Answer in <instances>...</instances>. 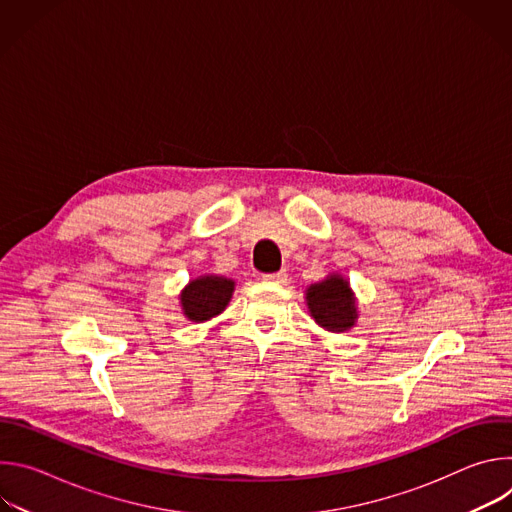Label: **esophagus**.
<instances>
[{"mask_svg":"<svg viewBox=\"0 0 512 512\" xmlns=\"http://www.w3.org/2000/svg\"><path fill=\"white\" fill-rule=\"evenodd\" d=\"M263 279L265 281H275V283H283L285 279H287V273L281 269V271H277V273H267V275H263Z\"/></svg>","mask_w":512,"mask_h":512,"instance_id":"esophagus-1","label":"esophagus"}]
</instances>
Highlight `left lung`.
Returning <instances> with one entry per match:
<instances>
[{
	"mask_svg": "<svg viewBox=\"0 0 512 512\" xmlns=\"http://www.w3.org/2000/svg\"><path fill=\"white\" fill-rule=\"evenodd\" d=\"M306 306L314 322L332 334L356 326L358 306L350 281L340 273H328L322 281L306 287Z\"/></svg>",
	"mask_w": 512,
	"mask_h": 512,
	"instance_id": "left-lung-1",
	"label": "left lung"
}]
</instances>
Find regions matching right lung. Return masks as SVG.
<instances>
[{
	"mask_svg": "<svg viewBox=\"0 0 512 512\" xmlns=\"http://www.w3.org/2000/svg\"><path fill=\"white\" fill-rule=\"evenodd\" d=\"M235 285V279L214 273L190 279L178 296L184 318L202 324L223 314L235 294Z\"/></svg>",
	"mask_w": 512,
	"mask_h": 512,
	"instance_id": "obj_1",
	"label": "right lung"
}]
</instances>
